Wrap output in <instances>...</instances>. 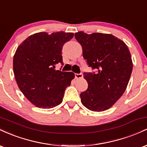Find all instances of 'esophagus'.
Here are the masks:
<instances>
[{
    "instance_id": "obj_1",
    "label": "esophagus",
    "mask_w": 147,
    "mask_h": 147,
    "mask_svg": "<svg viewBox=\"0 0 147 147\" xmlns=\"http://www.w3.org/2000/svg\"><path fill=\"white\" fill-rule=\"evenodd\" d=\"M75 76L76 79H81V78H82V77H83V74H82V73H79V74L75 73Z\"/></svg>"
}]
</instances>
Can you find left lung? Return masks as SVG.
Listing matches in <instances>:
<instances>
[{"label":"left lung","instance_id":"obj_1","mask_svg":"<svg viewBox=\"0 0 147 147\" xmlns=\"http://www.w3.org/2000/svg\"><path fill=\"white\" fill-rule=\"evenodd\" d=\"M83 50V57L95 72H84L88 86L80 94L81 102L89 110H108L125 91L133 70L127 45L109 34L84 32L75 34Z\"/></svg>","mask_w":147,"mask_h":147}]
</instances>
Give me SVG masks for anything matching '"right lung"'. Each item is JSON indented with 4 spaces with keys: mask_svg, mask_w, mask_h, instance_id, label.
<instances>
[{
    "mask_svg": "<svg viewBox=\"0 0 147 147\" xmlns=\"http://www.w3.org/2000/svg\"><path fill=\"white\" fill-rule=\"evenodd\" d=\"M73 36V33L64 32L36 33L16 49L13 59L16 83L36 107L51 109L59 105L65 88L75 78L73 72L55 70L57 64H63L62 48Z\"/></svg>",
    "mask_w": 147,
    "mask_h": 147,
    "instance_id": "obj_1",
    "label": "right lung"
}]
</instances>
